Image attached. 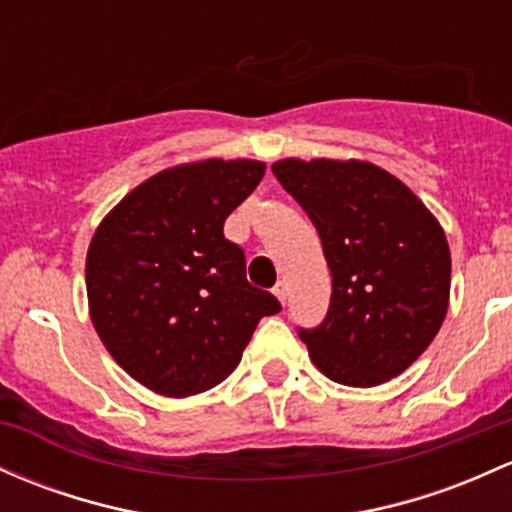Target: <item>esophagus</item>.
<instances>
[{
  "instance_id": "1",
  "label": "esophagus",
  "mask_w": 512,
  "mask_h": 512,
  "mask_svg": "<svg viewBox=\"0 0 512 512\" xmlns=\"http://www.w3.org/2000/svg\"><path fill=\"white\" fill-rule=\"evenodd\" d=\"M274 296H277L279 301L286 303V296H289V289H286L284 282H279L277 286H274Z\"/></svg>"
}]
</instances>
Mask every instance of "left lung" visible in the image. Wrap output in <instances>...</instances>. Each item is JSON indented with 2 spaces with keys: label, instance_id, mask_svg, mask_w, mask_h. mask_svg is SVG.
Returning <instances> with one entry per match:
<instances>
[{
  "label": "left lung",
  "instance_id": "8db88e82",
  "mask_svg": "<svg viewBox=\"0 0 512 512\" xmlns=\"http://www.w3.org/2000/svg\"><path fill=\"white\" fill-rule=\"evenodd\" d=\"M272 172L316 226L333 277L328 316L299 330L313 364L357 389L406 372L447 316L452 257L437 218L372 162L286 157Z\"/></svg>",
  "mask_w": 512,
  "mask_h": 512
}]
</instances>
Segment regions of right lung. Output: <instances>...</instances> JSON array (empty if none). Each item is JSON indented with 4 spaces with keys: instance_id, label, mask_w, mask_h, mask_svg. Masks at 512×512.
I'll list each match as a JSON object with an SVG mask.
<instances>
[{
    "instance_id": "add662e5",
    "label": "right lung",
    "mask_w": 512,
    "mask_h": 512,
    "mask_svg": "<svg viewBox=\"0 0 512 512\" xmlns=\"http://www.w3.org/2000/svg\"><path fill=\"white\" fill-rule=\"evenodd\" d=\"M265 162L201 160L153 174L99 223L87 250L94 330L133 379L160 396L209 391L238 367L260 318L282 311L245 277L223 223Z\"/></svg>"
}]
</instances>
